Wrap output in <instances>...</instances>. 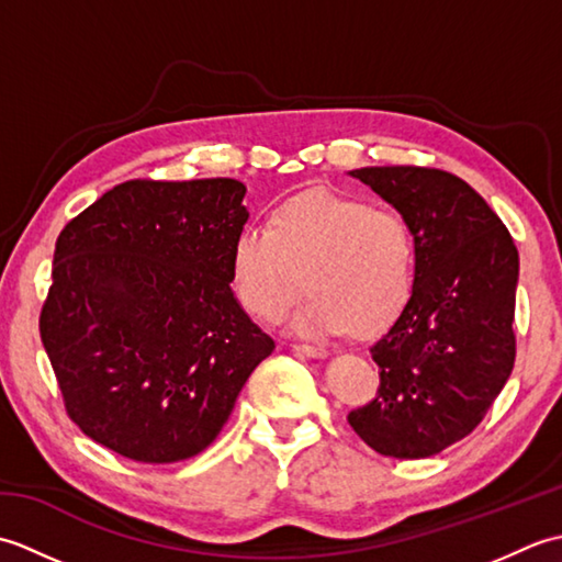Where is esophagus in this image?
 I'll return each instance as SVG.
<instances>
[{
  "mask_svg": "<svg viewBox=\"0 0 562 562\" xmlns=\"http://www.w3.org/2000/svg\"><path fill=\"white\" fill-rule=\"evenodd\" d=\"M292 350L294 352H302L306 357H326V348H321V345H308V342H292Z\"/></svg>",
  "mask_w": 562,
  "mask_h": 562,
  "instance_id": "1",
  "label": "esophagus"
}]
</instances>
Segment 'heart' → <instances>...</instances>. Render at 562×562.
I'll return each instance as SVG.
<instances>
[{"label":"heart","mask_w":562,"mask_h":562,"mask_svg":"<svg viewBox=\"0 0 562 562\" xmlns=\"http://www.w3.org/2000/svg\"><path fill=\"white\" fill-rule=\"evenodd\" d=\"M415 272V238L398 212L328 190L290 200L270 224H246L232 246L236 300L266 324L302 300L308 274L314 300L292 321L306 336L389 326L411 302Z\"/></svg>","instance_id":"1"}]
</instances>
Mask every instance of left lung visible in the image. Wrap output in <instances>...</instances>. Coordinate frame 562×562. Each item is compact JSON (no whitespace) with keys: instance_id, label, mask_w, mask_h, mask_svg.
Masks as SVG:
<instances>
[{"instance_id":"left-lung-1","label":"left lung","mask_w":562,"mask_h":562,"mask_svg":"<svg viewBox=\"0 0 562 562\" xmlns=\"http://www.w3.org/2000/svg\"><path fill=\"white\" fill-rule=\"evenodd\" d=\"M350 173L408 222L417 272L403 314L369 348L376 396L348 423L384 457H435L481 425L515 367L517 246L491 205L449 171Z\"/></svg>"}]
</instances>
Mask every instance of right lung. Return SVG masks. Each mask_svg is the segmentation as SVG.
Masks as SVG:
<instances>
[{"label":"right lung","instance_id":"right-lung-1","mask_svg":"<svg viewBox=\"0 0 562 562\" xmlns=\"http://www.w3.org/2000/svg\"><path fill=\"white\" fill-rule=\"evenodd\" d=\"M244 195L234 178H135L57 236L43 348L69 420L125 459L207 449L274 350L229 288Z\"/></svg>","mask_w":562,"mask_h":562}]
</instances>
